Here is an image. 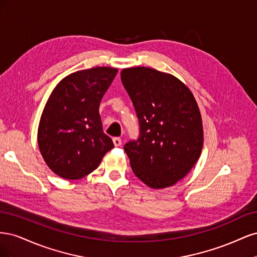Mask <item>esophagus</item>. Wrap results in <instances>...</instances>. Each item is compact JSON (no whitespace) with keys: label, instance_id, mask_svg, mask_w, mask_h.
I'll use <instances>...</instances> for the list:
<instances>
[{"label":"esophagus","instance_id":"esophagus-1","mask_svg":"<svg viewBox=\"0 0 257 257\" xmlns=\"http://www.w3.org/2000/svg\"><path fill=\"white\" fill-rule=\"evenodd\" d=\"M112 142H113L114 147H120L121 144H122L121 138H119V137H113V138H112Z\"/></svg>","mask_w":257,"mask_h":257}]
</instances>
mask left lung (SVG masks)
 Returning a JSON list of instances; mask_svg holds the SVG:
<instances>
[{
    "mask_svg": "<svg viewBox=\"0 0 257 257\" xmlns=\"http://www.w3.org/2000/svg\"><path fill=\"white\" fill-rule=\"evenodd\" d=\"M121 80L139 122V137L124 146L133 173L150 188L172 186L188 175L203 148L196 100L176 77L153 68H125Z\"/></svg>",
    "mask_w": 257,
    "mask_h": 257,
    "instance_id": "obj_1",
    "label": "left lung"
}]
</instances>
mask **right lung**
I'll use <instances>...</instances> for the list:
<instances>
[{
  "label": "right lung",
  "mask_w": 257,
  "mask_h": 257,
  "mask_svg": "<svg viewBox=\"0 0 257 257\" xmlns=\"http://www.w3.org/2000/svg\"><path fill=\"white\" fill-rule=\"evenodd\" d=\"M118 73L93 67L60 81L46 104L38 126V147L58 176L77 180L96 169L113 143L103 132L99 103Z\"/></svg>",
  "instance_id": "1"
}]
</instances>
